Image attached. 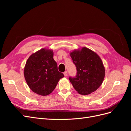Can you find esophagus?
Masks as SVG:
<instances>
[{"mask_svg": "<svg viewBox=\"0 0 131 131\" xmlns=\"http://www.w3.org/2000/svg\"><path fill=\"white\" fill-rule=\"evenodd\" d=\"M63 74H64V75L65 77H67V75H68V72H67V71H66V72H64V73H63Z\"/></svg>", "mask_w": 131, "mask_h": 131, "instance_id": "obj_1", "label": "esophagus"}]
</instances>
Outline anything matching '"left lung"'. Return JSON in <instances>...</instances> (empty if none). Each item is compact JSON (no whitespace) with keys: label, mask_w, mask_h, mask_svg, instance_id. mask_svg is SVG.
<instances>
[{"label":"left lung","mask_w":131,"mask_h":131,"mask_svg":"<svg viewBox=\"0 0 131 131\" xmlns=\"http://www.w3.org/2000/svg\"><path fill=\"white\" fill-rule=\"evenodd\" d=\"M70 54L77 70L76 77L69 78L74 88L82 95L94 92L102 85L105 77V68L101 58L85 47L75 50Z\"/></svg>","instance_id":"8db88e82"}]
</instances>
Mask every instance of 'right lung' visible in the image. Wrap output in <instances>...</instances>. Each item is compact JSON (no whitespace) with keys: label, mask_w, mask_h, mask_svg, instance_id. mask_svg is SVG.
<instances>
[{"label":"right lung","mask_w":131,"mask_h":131,"mask_svg":"<svg viewBox=\"0 0 131 131\" xmlns=\"http://www.w3.org/2000/svg\"><path fill=\"white\" fill-rule=\"evenodd\" d=\"M52 50L42 49L31 54L24 68V76L28 86L34 93L41 96L50 94L59 80L64 77L58 70Z\"/></svg>","instance_id":"obj_1"}]
</instances>
